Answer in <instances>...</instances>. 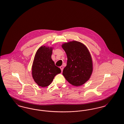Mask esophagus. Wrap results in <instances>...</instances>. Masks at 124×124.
<instances>
[{
	"mask_svg": "<svg viewBox=\"0 0 124 124\" xmlns=\"http://www.w3.org/2000/svg\"><path fill=\"white\" fill-rule=\"evenodd\" d=\"M60 68L61 71L62 72L63 70V69H64V67L63 66H60Z\"/></svg>",
	"mask_w": 124,
	"mask_h": 124,
	"instance_id": "1",
	"label": "esophagus"
}]
</instances>
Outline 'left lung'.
Instances as JSON below:
<instances>
[{
    "mask_svg": "<svg viewBox=\"0 0 124 124\" xmlns=\"http://www.w3.org/2000/svg\"><path fill=\"white\" fill-rule=\"evenodd\" d=\"M62 47L67 57L63 75L73 86L84 84L89 80L93 71L92 60L87 47L79 42L73 41L63 44Z\"/></svg>",
    "mask_w": 124,
    "mask_h": 124,
    "instance_id": "1",
    "label": "left lung"
}]
</instances>
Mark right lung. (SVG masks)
I'll use <instances>...</instances> for the list:
<instances>
[{
	"label": "right lung",
	"mask_w": 124,
	"mask_h": 124,
	"mask_svg": "<svg viewBox=\"0 0 124 124\" xmlns=\"http://www.w3.org/2000/svg\"><path fill=\"white\" fill-rule=\"evenodd\" d=\"M52 47L43 46L36 53L32 67V77L37 85L45 87L51 83L54 77L61 73L51 59Z\"/></svg>",
	"instance_id": "obj_1"
}]
</instances>
